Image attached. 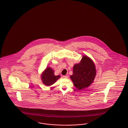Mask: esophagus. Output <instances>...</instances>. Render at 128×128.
Segmentation results:
<instances>
[{"instance_id": "obj_1", "label": "esophagus", "mask_w": 128, "mask_h": 128, "mask_svg": "<svg viewBox=\"0 0 128 128\" xmlns=\"http://www.w3.org/2000/svg\"><path fill=\"white\" fill-rule=\"evenodd\" d=\"M63 78H65V79H67V78H68V76H63Z\"/></svg>"}]
</instances>
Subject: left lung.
I'll return each instance as SVG.
<instances>
[{"label":"left lung","mask_w":128,"mask_h":128,"mask_svg":"<svg viewBox=\"0 0 128 128\" xmlns=\"http://www.w3.org/2000/svg\"><path fill=\"white\" fill-rule=\"evenodd\" d=\"M96 76V66L92 60L83 56L80 62L73 66V74L70 77L74 86L80 90L90 86Z\"/></svg>","instance_id":"8db88e82"}]
</instances>
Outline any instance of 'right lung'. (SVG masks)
<instances>
[{"label": "right lung", "mask_w": 128, "mask_h": 128, "mask_svg": "<svg viewBox=\"0 0 128 128\" xmlns=\"http://www.w3.org/2000/svg\"><path fill=\"white\" fill-rule=\"evenodd\" d=\"M41 76L42 82L47 86L52 85L60 77V76H55L54 70L50 67L46 68L42 74Z\"/></svg>", "instance_id": "obj_1"}]
</instances>
